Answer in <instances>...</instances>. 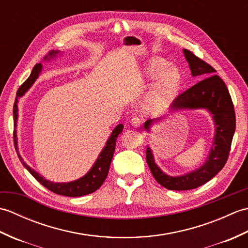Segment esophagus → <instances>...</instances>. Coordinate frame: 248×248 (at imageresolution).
<instances>
[{"mask_svg": "<svg viewBox=\"0 0 248 248\" xmlns=\"http://www.w3.org/2000/svg\"><path fill=\"white\" fill-rule=\"evenodd\" d=\"M131 124H132L134 127H140V125L143 124V119H141L140 116H134L132 120H131Z\"/></svg>", "mask_w": 248, "mask_h": 248, "instance_id": "1", "label": "esophagus"}]
</instances>
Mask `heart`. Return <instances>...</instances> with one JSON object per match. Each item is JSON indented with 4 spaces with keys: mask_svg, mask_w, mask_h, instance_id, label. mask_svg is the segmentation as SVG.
<instances>
[{
    "mask_svg": "<svg viewBox=\"0 0 248 248\" xmlns=\"http://www.w3.org/2000/svg\"><path fill=\"white\" fill-rule=\"evenodd\" d=\"M167 67L168 62L164 60H154L149 62L148 67L146 68V75L149 77L157 76ZM180 81L181 76L177 68H168V69L160 76L155 87L152 88V91L149 93L148 96H147V107L149 108H154L157 107H162V105L166 104L168 101H170L173 94L178 91L179 85H180Z\"/></svg>",
    "mask_w": 248,
    "mask_h": 248,
    "instance_id": "obj_1",
    "label": "heart"
}]
</instances>
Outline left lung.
I'll use <instances>...</instances> for the list:
<instances>
[{
    "instance_id": "8db88e82",
    "label": "left lung",
    "mask_w": 248,
    "mask_h": 248,
    "mask_svg": "<svg viewBox=\"0 0 248 248\" xmlns=\"http://www.w3.org/2000/svg\"><path fill=\"white\" fill-rule=\"evenodd\" d=\"M183 52L192 75L194 77L202 76L205 78L178 94L172 102V108H208L213 114L217 130L213 147L204 164L199 170L181 177H170L163 172L155 165L149 147L146 149V161L152 176L162 186L172 191L196 188L211 180L222 170L228 160L235 131L234 107L226 84L218 76L214 75L217 70L211 65L199 59L191 51L184 50ZM151 123V119L147 120L145 129L148 130Z\"/></svg>"
}]
</instances>
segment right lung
Returning <instances> with one entry per match:
<instances>
[{
  "label": "right lung",
  "mask_w": 248,
  "mask_h": 248,
  "mask_svg": "<svg viewBox=\"0 0 248 248\" xmlns=\"http://www.w3.org/2000/svg\"><path fill=\"white\" fill-rule=\"evenodd\" d=\"M59 52L57 51H52L49 54L50 57L55 56ZM45 60H49L48 56L45 57ZM41 71V64H36L31 70V76L28 78L22 85H21L17 92V96H16V100L14 103V125H15V130H14V140L15 143H17L16 140H17V135H16V121H17L18 117V98L22 97L24 93L28 91V89L33 85V83L36 81V78H38L39 72ZM124 129V124H118L116 127L112 134H110L108 140L107 141V146L104 147L101 154H100L98 160L94 163V165L91 170L87 172V175L84 176L83 178L78 179L77 181L69 182V183H53L50 182L48 180H46L40 175H38L34 170L26 165V163L22 160V157L18 155L20 157V160L22 161L23 166L28 170L31 175L33 176L37 181H38L40 184H43L45 187H46L49 191L53 192L55 194L62 195V196H68V197H78V196H84V195L93 193L94 191L102 186V183L104 182L105 179L108 177V170H109V165L110 162H112L113 159V155H114V150H115V146H116V140H117V136L123 132Z\"/></svg>",
  "instance_id": "obj_1"
}]
</instances>
